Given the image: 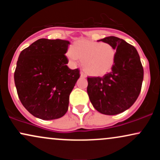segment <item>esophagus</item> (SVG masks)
Masks as SVG:
<instances>
[{
  "mask_svg": "<svg viewBox=\"0 0 160 160\" xmlns=\"http://www.w3.org/2000/svg\"><path fill=\"white\" fill-rule=\"evenodd\" d=\"M80 77H81V78H86V74H84L83 72H80Z\"/></svg>",
  "mask_w": 160,
  "mask_h": 160,
  "instance_id": "obj_1",
  "label": "esophagus"
}]
</instances>
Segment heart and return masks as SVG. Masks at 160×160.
I'll list each match as a JSON object with an SVG mask.
<instances>
[{
    "label": "heart",
    "mask_w": 160,
    "mask_h": 160,
    "mask_svg": "<svg viewBox=\"0 0 160 160\" xmlns=\"http://www.w3.org/2000/svg\"><path fill=\"white\" fill-rule=\"evenodd\" d=\"M66 55L73 62L81 60L82 68L89 76L102 77L113 68L117 49L108 43L82 39L77 40Z\"/></svg>",
    "instance_id": "1"
}]
</instances>
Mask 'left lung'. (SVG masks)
<instances>
[{"instance_id":"1","label":"left lung","mask_w":160,"mask_h":160,"mask_svg":"<svg viewBox=\"0 0 160 160\" xmlns=\"http://www.w3.org/2000/svg\"><path fill=\"white\" fill-rule=\"evenodd\" d=\"M117 49L114 65L102 78H87V93L93 107L106 115L128 109L141 89L144 69L137 49L124 40L110 36L99 40Z\"/></svg>"}]
</instances>
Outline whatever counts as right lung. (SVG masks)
I'll list each match as a JSON object with an SVG mask.
<instances>
[{
    "label": "right lung",
    "instance_id": "right-lung-1",
    "mask_svg": "<svg viewBox=\"0 0 160 160\" xmlns=\"http://www.w3.org/2000/svg\"><path fill=\"white\" fill-rule=\"evenodd\" d=\"M70 42L41 38L20 53L14 80L20 102L35 117L50 120L63 117L69 95L80 78L71 70L65 53Z\"/></svg>",
    "mask_w": 160,
    "mask_h": 160
}]
</instances>
